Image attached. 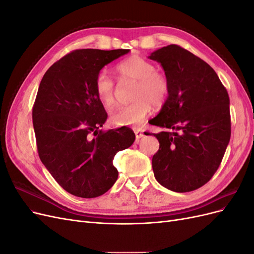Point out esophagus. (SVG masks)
Segmentation results:
<instances>
[{
	"instance_id": "esophagus-1",
	"label": "esophagus",
	"mask_w": 254,
	"mask_h": 254,
	"mask_svg": "<svg viewBox=\"0 0 254 254\" xmlns=\"http://www.w3.org/2000/svg\"><path fill=\"white\" fill-rule=\"evenodd\" d=\"M133 131H134V134H135V140H136V142H139L140 141V139L141 137H143L144 136V133H143V131L141 129H139V128H134L133 129Z\"/></svg>"
}]
</instances>
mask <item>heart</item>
<instances>
[{
	"label": "heart",
	"mask_w": 254,
	"mask_h": 254,
	"mask_svg": "<svg viewBox=\"0 0 254 254\" xmlns=\"http://www.w3.org/2000/svg\"><path fill=\"white\" fill-rule=\"evenodd\" d=\"M122 81H136L134 88V103L121 107L111 115V123L115 126H136L151 112V104L161 107L170 93V83L164 75L157 72L150 61L141 56H131L123 60L117 66ZM115 82L106 72L98 73L95 79V92L98 101L106 108H111L115 103Z\"/></svg>",
	"instance_id": "1"
}]
</instances>
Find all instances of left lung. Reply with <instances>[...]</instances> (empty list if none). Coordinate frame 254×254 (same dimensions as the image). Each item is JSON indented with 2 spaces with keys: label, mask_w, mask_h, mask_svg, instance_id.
<instances>
[{
  "label": "left lung",
  "mask_w": 254,
  "mask_h": 254,
  "mask_svg": "<svg viewBox=\"0 0 254 254\" xmlns=\"http://www.w3.org/2000/svg\"><path fill=\"white\" fill-rule=\"evenodd\" d=\"M163 67L170 93L151 125L160 147L152 157L157 181L177 193L201 188L216 173L231 136L230 99L205 61L171 44L148 56Z\"/></svg>",
  "instance_id": "1"
}]
</instances>
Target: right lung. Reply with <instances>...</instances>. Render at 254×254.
I'll return each instance as SVG.
<instances>
[{
  "label": "right lung",
  "instance_id": "add662e5",
  "mask_svg": "<svg viewBox=\"0 0 254 254\" xmlns=\"http://www.w3.org/2000/svg\"><path fill=\"white\" fill-rule=\"evenodd\" d=\"M129 50H76L44 74L33 108L41 162L59 186L81 198L105 194L118 179L117 152L135 140L131 129L103 132L107 121L95 92V79L111 61Z\"/></svg>",
  "mask_w": 254,
  "mask_h": 254
}]
</instances>
